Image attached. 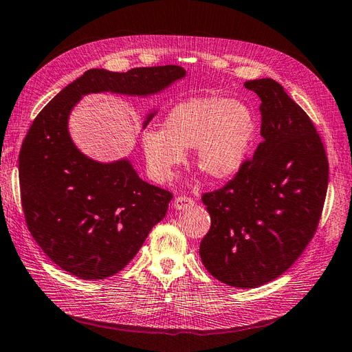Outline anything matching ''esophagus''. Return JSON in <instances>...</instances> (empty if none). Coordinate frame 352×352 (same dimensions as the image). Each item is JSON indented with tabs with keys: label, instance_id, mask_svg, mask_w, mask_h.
Returning <instances> with one entry per match:
<instances>
[{
	"label": "esophagus",
	"instance_id": "34e87169",
	"mask_svg": "<svg viewBox=\"0 0 352 352\" xmlns=\"http://www.w3.org/2000/svg\"><path fill=\"white\" fill-rule=\"evenodd\" d=\"M193 204H195V201L192 199V197L178 196V197H175V201H174V208L175 210H186L187 206H190Z\"/></svg>",
	"mask_w": 352,
	"mask_h": 352
}]
</instances>
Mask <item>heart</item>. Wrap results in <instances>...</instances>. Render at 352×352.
Here are the masks:
<instances>
[{"instance_id":"b5f03b06","label":"heart","mask_w":352,"mask_h":352,"mask_svg":"<svg viewBox=\"0 0 352 352\" xmlns=\"http://www.w3.org/2000/svg\"><path fill=\"white\" fill-rule=\"evenodd\" d=\"M257 119L251 108L223 96L193 98L170 110L162 129L141 135L148 174L168 182L193 148L197 169L212 179L236 175L245 165L257 137Z\"/></svg>"}]
</instances>
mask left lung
Returning a JSON list of instances; mask_svg holds the SVG:
<instances>
[{
    "instance_id": "obj_1",
    "label": "left lung",
    "mask_w": 352,
    "mask_h": 352,
    "mask_svg": "<svg viewBox=\"0 0 352 352\" xmlns=\"http://www.w3.org/2000/svg\"><path fill=\"white\" fill-rule=\"evenodd\" d=\"M244 86L260 98L263 141L235 178L205 193L211 228L201 242L206 270L230 287L254 288L283 275L309 244L329 184L314 123L272 78Z\"/></svg>"
}]
</instances>
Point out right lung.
<instances>
[{"mask_svg":"<svg viewBox=\"0 0 352 352\" xmlns=\"http://www.w3.org/2000/svg\"><path fill=\"white\" fill-rule=\"evenodd\" d=\"M186 77L178 65L128 73L89 69L35 117L19 155L21 197L32 238L53 263L82 279H104L138 253L164 220L173 195L142 182L123 157L98 162L77 148L68 131L73 108L89 94L147 98ZM151 110L142 128L156 116Z\"/></svg>","mask_w":352,"mask_h":352,"instance_id":"1","label":"right lung"}]
</instances>
